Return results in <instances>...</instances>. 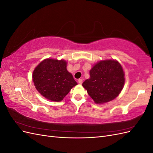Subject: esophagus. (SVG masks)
I'll use <instances>...</instances> for the list:
<instances>
[{
  "mask_svg": "<svg viewBox=\"0 0 153 153\" xmlns=\"http://www.w3.org/2000/svg\"><path fill=\"white\" fill-rule=\"evenodd\" d=\"M78 82L80 84H82V83H83V80H82V79H81V78H79V79L78 80Z\"/></svg>",
  "mask_w": 153,
  "mask_h": 153,
  "instance_id": "1",
  "label": "esophagus"
}]
</instances>
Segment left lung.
<instances>
[{
    "instance_id": "8db88e82",
    "label": "left lung",
    "mask_w": 153,
    "mask_h": 153,
    "mask_svg": "<svg viewBox=\"0 0 153 153\" xmlns=\"http://www.w3.org/2000/svg\"><path fill=\"white\" fill-rule=\"evenodd\" d=\"M121 64L114 60L101 61L90 70V78L82 84L97 104L108 102L119 94L124 84Z\"/></svg>"
}]
</instances>
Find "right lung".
I'll return each instance as SVG.
<instances>
[{
    "mask_svg": "<svg viewBox=\"0 0 153 153\" xmlns=\"http://www.w3.org/2000/svg\"><path fill=\"white\" fill-rule=\"evenodd\" d=\"M64 60L48 59L37 66L32 75L36 89L45 98L61 101L77 85L73 75L66 69Z\"/></svg>",
    "mask_w": 153,
    "mask_h": 153,
    "instance_id": "add662e5",
    "label": "right lung"
}]
</instances>
